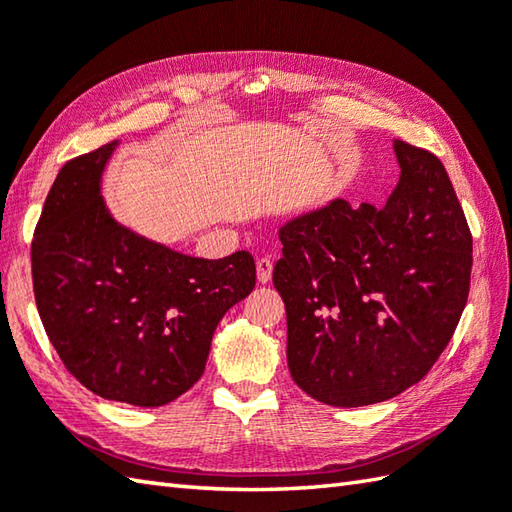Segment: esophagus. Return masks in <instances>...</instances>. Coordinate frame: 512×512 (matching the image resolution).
<instances>
[{"instance_id":"1","label":"esophagus","mask_w":512,"mask_h":512,"mask_svg":"<svg viewBox=\"0 0 512 512\" xmlns=\"http://www.w3.org/2000/svg\"><path fill=\"white\" fill-rule=\"evenodd\" d=\"M270 277H273V262H270L268 257L257 259V279L262 281V284H268Z\"/></svg>"}]
</instances>
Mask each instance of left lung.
I'll list each match as a JSON object with an SVG mask.
<instances>
[{"mask_svg": "<svg viewBox=\"0 0 512 512\" xmlns=\"http://www.w3.org/2000/svg\"><path fill=\"white\" fill-rule=\"evenodd\" d=\"M400 180L383 209L341 198L279 228L273 284L288 367L314 400L363 407L427 376L458 328L473 237L438 156L394 140Z\"/></svg>", "mask_w": 512, "mask_h": 512, "instance_id": "8db88e82", "label": "left lung"}]
</instances>
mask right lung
<instances>
[{"mask_svg": "<svg viewBox=\"0 0 512 512\" xmlns=\"http://www.w3.org/2000/svg\"><path fill=\"white\" fill-rule=\"evenodd\" d=\"M118 140L61 167L32 239V288L65 369L96 396L160 407L198 383L217 323L255 288V259L178 253L107 211Z\"/></svg>", "mask_w": 512, "mask_h": 512, "instance_id": "add662e5", "label": "right lung"}]
</instances>
